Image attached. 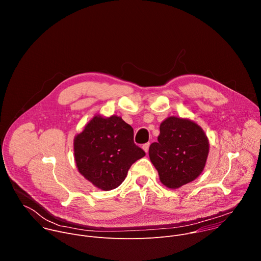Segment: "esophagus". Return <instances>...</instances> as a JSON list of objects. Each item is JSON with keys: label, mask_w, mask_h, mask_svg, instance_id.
<instances>
[{"label": "esophagus", "mask_w": 261, "mask_h": 261, "mask_svg": "<svg viewBox=\"0 0 261 261\" xmlns=\"http://www.w3.org/2000/svg\"><path fill=\"white\" fill-rule=\"evenodd\" d=\"M148 147H150V142H146V143H144V144L142 145V148H143L145 153L148 152Z\"/></svg>", "instance_id": "obj_1"}]
</instances>
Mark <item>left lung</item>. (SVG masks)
Segmentation results:
<instances>
[{"instance_id": "left-lung-1", "label": "left lung", "mask_w": 261, "mask_h": 261, "mask_svg": "<svg viewBox=\"0 0 261 261\" xmlns=\"http://www.w3.org/2000/svg\"><path fill=\"white\" fill-rule=\"evenodd\" d=\"M148 155L162 184L176 189L194 180L203 170L208 140L197 124L170 117L160 125L158 142L150 145Z\"/></svg>"}]
</instances>
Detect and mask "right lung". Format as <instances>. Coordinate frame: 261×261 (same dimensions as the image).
<instances>
[{
	"label": "right lung",
	"mask_w": 261,
	"mask_h": 261,
	"mask_svg": "<svg viewBox=\"0 0 261 261\" xmlns=\"http://www.w3.org/2000/svg\"><path fill=\"white\" fill-rule=\"evenodd\" d=\"M133 136V128L120 117H94L74 139L79 171L99 189L118 188L131 165L145 156Z\"/></svg>",
	"instance_id": "1"
}]
</instances>
